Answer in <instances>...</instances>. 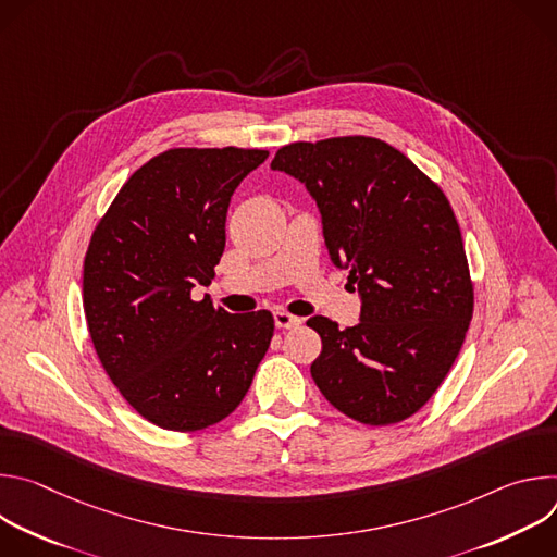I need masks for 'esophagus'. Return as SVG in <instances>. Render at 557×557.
Segmentation results:
<instances>
[{"mask_svg": "<svg viewBox=\"0 0 557 557\" xmlns=\"http://www.w3.org/2000/svg\"><path fill=\"white\" fill-rule=\"evenodd\" d=\"M273 320H275L277 329H295V326L301 324L299 317H295V314H290L286 310H275L273 312Z\"/></svg>", "mask_w": 557, "mask_h": 557, "instance_id": "esophagus-1", "label": "esophagus"}]
</instances>
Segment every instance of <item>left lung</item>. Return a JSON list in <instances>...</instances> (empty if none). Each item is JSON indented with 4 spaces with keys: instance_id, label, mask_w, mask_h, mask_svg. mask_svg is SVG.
I'll return each mask as SVG.
<instances>
[{
    "instance_id": "left-lung-1",
    "label": "left lung",
    "mask_w": 557,
    "mask_h": 557,
    "mask_svg": "<svg viewBox=\"0 0 557 557\" xmlns=\"http://www.w3.org/2000/svg\"><path fill=\"white\" fill-rule=\"evenodd\" d=\"M271 170L304 183L331 262L361 297L352 329L322 314L306 322L322 337L312 381L359 423L412 417L447 376L473 312L449 200L406 153L370 136L286 145Z\"/></svg>"
}]
</instances>
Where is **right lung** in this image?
<instances>
[{"instance_id":"add662e5","label":"right lung","mask_w":557,"mask_h":557,"mask_svg":"<svg viewBox=\"0 0 557 557\" xmlns=\"http://www.w3.org/2000/svg\"><path fill=\"white\" fill-rule=\"evenodd\" d=\"M267 149H168L136 170L97 224L84 262V310L95 350L149 423L196 432L228 417L251 387L273 314H231L207 286L224 251L235 187Z\"/></svg>"}]
</instances>
